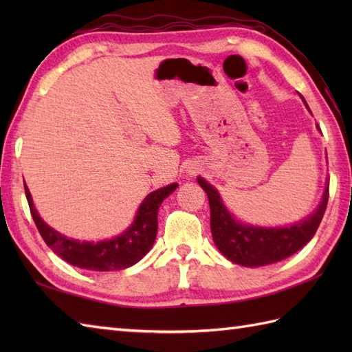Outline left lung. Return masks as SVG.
Returning a JSON list of instances; mask_svg holds the SVG:
<instances>
[{"instance_id":"left-lung-1","label":"left lung","mask_w":352,"mask_h":352,"mask_svg":"<svg viewBox=\"0 0 352 352\" xmlns=\"http://www.w3.org/2000/svg\"><path fill=\"white\" fill-rule=\"evenodd\" d=\"M304 104L309 109L305 100ZM197 182L208 197L214 245L230 261L248 267L272 265L300 251L315 236L328 203L327 183L318 208L307 218L286 227H257L236 219L223 204L219 192L203 177H198Z\"/></svg>"}]
</instances>
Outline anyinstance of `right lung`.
Segmentation results:
<instances>
[{"instance_id":"1","label":"right lung","mask_w":352,"mask_h":352,"mask_svg":"<svg viewBox=\"0 0 352 352\" xmlns=\"http://www.w3.org/2000/svg\"><path fill=\"white\" fill-rule=\"evenodd\" d=\"M24 188L30 212H32L33 221L45 243L58 257L68 261L72 266L87 269V271L106 272L130 267L146 256L148 251L153 248L157 236L159 207L162 206L163 199H166L178 188V184L172 183L166 188H160L149 193L139 206L133 223L122 234L100 242H81L77 239L66 237L54 228H51L37 213L32 193H30L25 183Z\"/></svg>"}]
</instances>
